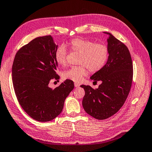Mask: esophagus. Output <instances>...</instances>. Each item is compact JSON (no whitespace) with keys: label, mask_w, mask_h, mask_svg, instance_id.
<instances>
[{"label":"esophagus","mask_w":152,"mask_h":152,"mask_svg":"<svg viewBox=\"0 0 152 152\" xmlns=\"http://www.w3.org/2000/svg\"><path fill=\"white\" fill-rule=\"evenodd\" d=\"M75 87H79V84L77 83H75Z\"/></svg>","instance_id":"obj_1"}]
</instances>
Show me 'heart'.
I'll list each match as a JSON object with an SVG mask.
<instances>
[{"label":"heart","instance_id":"1","mask_svg":"<svg viewBox=\"0 0 152 152\" xmlns=\"http://www.w3.org/2000/svg\"><path fill=\"white\" fill-rule=\"evenodd\" d=\"M68 47L71 51L80 53L79 66H72L63 73L65 79L80 82L87 75V68L92 73L100 71L107 63L109 57V49L103 42H95L94 41L83 38L71 40ZM55 59L58 65L65 66L67 63L68 51L64 45L58 46L55 52Z\"/></svg>","mask_w":152,"mask_h":152}]
</instances>
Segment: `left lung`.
I'll return each instance as SVG.
<instances>
[{"label":"left lung","instance_id":"8db88e82","mask_svg":"<svg viewBox=\"0 0 152 152\" xmlns=\"http://www.w3.org/2000/svg\"><path fill=\"white\" fill-rule=\"evenodd\" d=\"M109 35L107 63L91 77L94 82L102 81L97 89L82 85L86 92L82 105L87 113L99 120L107 119L120 110L128 96L133 78V64L130 53L123 42L113 34Z\"/></svg>","mask_w":152,"mask_h":152}]
</instances>
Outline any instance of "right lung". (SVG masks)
I'll use <instances>...</instances> for the list:
<instances>
[{
  "mask_svg": "<svg viewBox=\"0 0 152 152\" xmlns=\"http://www.w3.org/2000/svg\"><path fill=\"white\" fill-rule=\"evenodd\" d=\"M57 47L50 35L37 37L18 50L13 61L12 83L18 103L38 121L57 118L74 89L73 81L69 79L53 89L49 87L52 79H59L54 55Z\"/></svg>",
  "mask_w": 152,
  "mask_h": 152,
  "instance_id": "add662e5",
  "label": "right lung"
}]
</instances>
